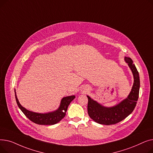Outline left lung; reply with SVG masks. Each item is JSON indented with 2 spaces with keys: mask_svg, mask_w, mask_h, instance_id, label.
<instances>
[{
  "mask_svg": "<svg viewBox=\"0 0 153 153\" xmlns=\"http://www.w3.org/2000/svg\"><path fill=\"white\" fill-rule=\"evenodd\" d=\"M124 59L130 68L134 78L131 91L126 99L115 106L107 107L87 95L88 114L94 122L99 124L110 125L122 121L132 113L137 103L140 87L139 73L130 58L125 56Z\"/></svg>",
  "mask_w": 153,
  "mask_h": 153,
  "instance_id": "8db88e82",
  "label": "left lung"
}]
</instances>
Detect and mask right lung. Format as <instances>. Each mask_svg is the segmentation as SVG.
I'll return each instance as SVG.
<instances>
[{
	"label": "right lung",
	"instance_id": "1",
	"mask_svg": "<svg viewBox=\"0 0 153 153\" xmlns=\"http://www.w3.org/2000/svg\"><path fill=\"white\" fill-rule=\"evenodd\" d=\"M15 95L16 102H17L19 108L22 110L23 113L25 114V115L30 120H31V122L38 125H53L59 122L61 120L65 117L68 107L70 103L76 97L75 95L67 96V97H63L61 99L59 107L57 110H56L53 111L48 112V113L45 114H41L30 111L26 109L25 107H23L17 99V95H16L15 89Z\"/></svg>",
	"mask_w": 153,
	"mask_h": 153
}]
</instances>
